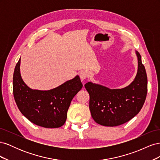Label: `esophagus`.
Listing matches in <instances>:
<instances>
[{
    "instance_id": "34e87169",
    "label": "esophagus",
    "mask_w": 160,
    "mask_h": 160,
    "mask_svg": "<svg viewBox=\"0 0 160 160\" xmlns=\"http://www.w3.org/2000/svg\"><path fill=\"white\" fill-rule=\"evenodd\" d=\"M79 76H80V78H81V81H84L85 79H86L87 78H88V76H89V74H88V72H87V71H81L80 73H79Z\"/></svg>"
}]
</instances>
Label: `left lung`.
<instances>
[{
    "label": "left lung",
    "mask_w": 160,
    "mask_h": 160,
    "mask_svg": "<svg viewBox=\"0 0 160 160\" xmlns=\"http://www.w3.org/2000/svg\"><path fill=\"white\" fill-rule=\"evenodd\" d=\"M136 52L138 69L136 77L123 89H110L88 82L85 85L89 93V109L96 123L104 126H118L128 122L142 109L146 98L148 78L142 57Z\"/></svg>",
    "instance_id": "obj_1"
}]
</instances>
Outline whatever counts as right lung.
<instances>
[{
	"label": "right lung",
	"mask_w": 160,
	"mask_h": 160,
	"mask_svg": "<svg viewBox=\"0 0 160 160\" xmlns=\"http://www.w3.org/2000/svg\"><path fill=\"white\" fill-rule=\"evenodd\" d=\"M21 58L13 74V95L17 107L31 122L46 128L63 125L74 96L83 88L80 78L67 81L48 91L32 89L24 83L20 73Z\"/></svg>",
	"instance_id": "obj_1"
}]
</instances>
